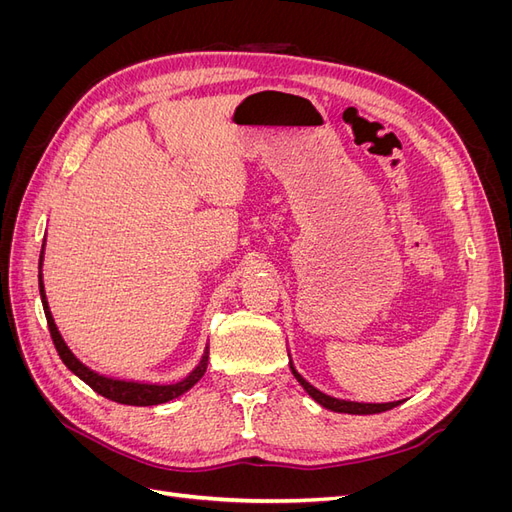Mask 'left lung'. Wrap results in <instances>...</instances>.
Instances as JSON below:
<instances>
[{
    "label": "left lung",
    "mask_w": 512,
    "mask_h": 512,
    "mask_svg": "<svg viewBox=\"0 0 512 512\" xmlns=\"http://www.w3.org/2000/svg\"><path fill=\"white\" fill-rule=\"evenodd\" d=\"M290 371L292 376L297 378V382L303 386L305 393L312 397L316 404H320L322 408H327L331 412H342V414H380V412H386V410H393L397 408L399 404H404V399H397V401H386V404H363V401H348V399H337V397H331L327 393L318 391L314 384H309L297 369H294L292 361H290Z\"/></svg>",
    "instance_id": "1"
}]
</instances>
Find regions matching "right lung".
I'll return each mask as SVG.
<instances>
[{
    "mask_svg": "<svg viewBox=\"0 0 512 512\" xmlns=\"http://www.w3.org/2000/svg\"><path fill=\"white\" fill-rule=\"evenodd\" d=\"M44 243L42 241V252H40V262H38V286H40V299L44 307V316L46 322H49V331L53 337V344L61 356V361L72 371L74 376H79L87 386H91L98 395L117 401V404H126V406H158L166 404V401H173L181 397L183 393H188L192 386L205 376L207 363H209V346L205 348L203 356H200L198 365L190 371L188 376L170 382V384H160V382H138V380H121V378H111V376H102L98 371L87 367L76 359L74 352L68 348V344L61 337L57 324L53 320V314L49 309V301H46V292H44V282H42V260H44Z\"/></svg>",
    "mask_w": 512,
    "mask_h": 512,
    "instance_id": "add662e5",
    "label": "right lung"
}]
</instances>
